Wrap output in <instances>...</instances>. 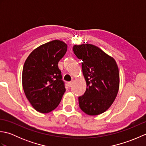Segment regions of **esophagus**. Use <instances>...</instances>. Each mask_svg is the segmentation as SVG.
Masks as SVG:
<instances>
[{
  "instance_id": "34e87169",
  "label": "esophagus",
  "mask_w": 146,
  "mask_h": 146,
  "mask_svg": "<svg viewBox=\"0 0 146 146\" xmlns=\"http://www.w3.org/2000/svg\"><path fill=\"white\" fill-rule=\"evenodd\" d=\"M73 85V82H68V85L69 87H71V86Z\"/></svg>"
}]
</instances>
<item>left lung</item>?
I'll use <instances>...</instances> for the list:
<instances>
[{
	"label": "left lung",
	"instance_id": "left-lung-1",
	"mask_svg": "<svg viewBox=\"0 0 146 146\" xmlns=\"http://www.w3.org/2000/svg\"><path fill=\"white\" fill-rule=\"evenodd\" d=\"M73 50L82 60L86 83L84 95L78 97L80 108L89 115L105 112L113 104L119 89V71L115 60L90 44L74 45Z\"/></svg>",
	"mask_w": 146,
	"mask_h": 146
}]
</instances>
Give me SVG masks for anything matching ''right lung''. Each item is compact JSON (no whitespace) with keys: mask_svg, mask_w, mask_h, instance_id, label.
I'll list each match as a JSON object with an SVG mask.
<instances>
[{"mask_svg":"<svg viewBox=\"0 0 146 146\" xmlns=\"http://www.w3.org/2000/svg\"><path fill=\"white\" fill-rule=\"evenodd\" d=\"M67 48L60 40L48 42L34 49L24 63L22 75L24 94L39 112L54 110L66 91L58 64Z\"/></svg>","mask_w":146,"mask_h":146,"instance_id":"right-lung-1","label":"right lung"}]
</instances>
